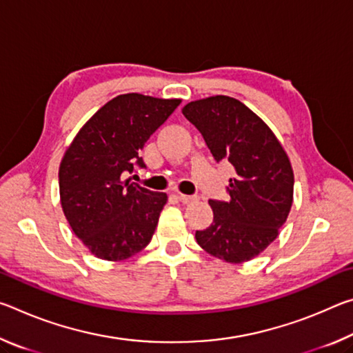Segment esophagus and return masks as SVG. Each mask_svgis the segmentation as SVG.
Listing matches in <instances>:
<instances>
[{
    "label": "esophagus",
    "instance_id": "1",
    "mask_svg": "<svg viewBox=\"0 0 353 353\" xmlns=\"http://www.w3.org/2000/svg\"><path fill=\"white\" fill-rule=\"evenodd\" d=\"M176 198L182 202V204H191V202H196L198 201V198H196V196H188V194H182V193H179V194H176Z\"/></svg>",
    "mask_w": 353,
    "mask_h": 353
}]
</instances>
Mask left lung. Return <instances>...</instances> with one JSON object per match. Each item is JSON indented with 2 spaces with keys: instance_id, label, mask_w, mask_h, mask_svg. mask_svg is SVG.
Returning <instances> with one entry per match:
<instances>
[{
  "instance_id": "obj_1",
  "label": "left lung",
  "mask_w": 353,
  "mask_h": 353,
  "mask_svg": "<svg viewBox=\"0 0 353 353\" xmlns=\"http://www.w3.org/2000/svg\"><path fill=\"white\" fill-rule=\"evenodd\" d=\"M204 137L213 157L235 168L230 199L208 201L213 223L196 241L227 263H244L279 236L292 205L294 172L270 126L240 101L224 94L191 101L182 109Z\"/></svg>"
}]
</instances>
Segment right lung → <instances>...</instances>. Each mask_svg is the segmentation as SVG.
I'll list each match as a JSON object with an SVG mask.
<instances>
[{
  "label": "right lung",
  "mask_w": 353,
  "mask_h": 353,
  "mask_svg": "<svg viewBox=\"0 0 353 353\" xmlns=\"http://www.w3.org/2000/svg\"><path fill=\"white\" fill-rule=\"evenodd\" d=\"M181 99L126 93L110 99L83 124L59 166L61 204L68 224L101 260H126L145 249L155 232L166 193L124 181L139 165L149 137Z\"/></svg>",
  "instance_id": "add662e5"
}]
</instances>
